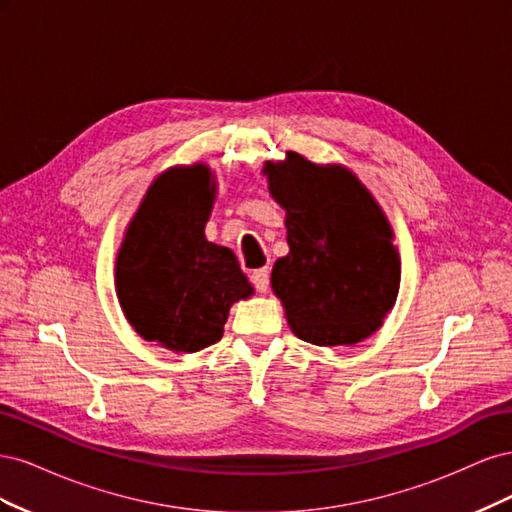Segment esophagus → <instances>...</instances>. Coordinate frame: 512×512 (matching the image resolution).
I'll return each instance as SVG.
<instances>
[{
	"instance_id": "esophagus-1",
	"label": "esophagus",
	"mask_w": 512,
	"mask_h": 512,
	"mask_svg": "<svg viewBox=\"0 0 512 512\" xmlns=\"http://www.w3.org/2000/svg\"><path fill=\"white\" fill-rule=\"evenodd\" d=\"M252 284L256 286L258 292H267L269 290V269H256L252 273Z\"/></svg>"
}]
</instances>
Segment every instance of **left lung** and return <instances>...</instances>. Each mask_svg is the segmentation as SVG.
<instances>
[{
  "label": "left lung",
  "instance_id": "8db88e82",
  "mask_svg": "<svg viewBox=\"0 0 512 512\" xmlns=\"http://www.w3.org/2000/svg\"><path fill=\"white\" fill-rule=\"evenodd\" d=\"M273 200L286 211L288 256L271 286L292 333L316 346H352L382 327L399 292V254L384 211L354 173L294 151L267 162Z\"/></svg>",
  "mask_w": 512,
  "mask_h": 512
}]
</instances>
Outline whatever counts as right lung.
Here are the masks:
<instances>
[{"instance_id": "obj_1", "label": "right lung", "mask_w": 512, "mask_h": 512, "mask_svg": "<svg viewBox=\"0 0 512 512\" xmlns=\"http://www.w3.org/2000/svg\"><path fill=\"white\" fill-rule=\"evenodd\" d=\"M213 200L207 164L168 168L151 183L117 254L123 314L147 342L173 352L220 342L230 305L254 292L237 256L205 237Z\"/></svg>"}]
</instances>
